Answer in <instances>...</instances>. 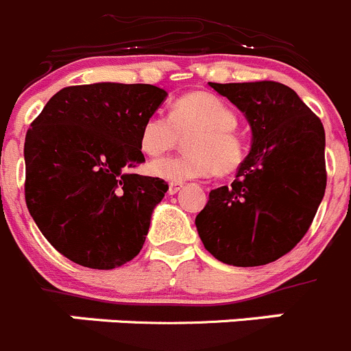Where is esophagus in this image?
Returning <instances> with one entry per match:
<instances>
[{"instance_id":"esophagus-1","label":"esophagus","mask_w":351,"mask_h":351,"mask_svg":"<svg viewBox=\"0 0 351 351\" xmlns=\"http://www.w3.org/2000/svg\"><path fill=\"white\" fill-rule=\"evenodd\" d=\"M182 183H176V182H171V183H169V186H168V194L169 195H175L176 194V192H178L180 191V189H182Z\"/></svg>"}]
</instances>
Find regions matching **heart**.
Instances as JSON below:
<instances>
[{
  "label": "heart",
  "mask_w": 351,
  "mask_h": 351,
  "mask_svg": "<svg viewBox=\"0 0 351 351\" xmlns=\"http://www.w3.org/2000/svg\"><path fill=\"white\" fill-rule=\"evenodd\" d=\"M237 114L227 101L206 91H194L173 101L169 116L154 112L140 130V149L145 156L159 157L186 136V154L152 160L147 169L168 182L234 175L247 157V140L237 130Z\"/></svg>",
  "instance_id": "heart-1"
}]
</instances>
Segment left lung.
I'll list each match as a JSON object with an SVG mask.
<instances>
[{
    "instance_id": "8db88e82",
    "label": "left lung",
    "mask_w": 351,
    "mask_h": 351,
    "mask_svg": "<svg viewBox=\"0 0 351 351\" xmlns=\"http://www.w3.org/2000/svg\"><path fill=\"white\" fill-rule=\"evenodd\" d=\"M245 114L253 145L232 185L209 192L195 218L206 250L227 265L260 267L289 253L326 192V133L296 91L275 81L209 83Z\"/></svg>"
}]
</instances>
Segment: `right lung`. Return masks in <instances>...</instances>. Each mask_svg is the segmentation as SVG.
<instances>
[{
    "mask_svg": "<svg viewBox=\"0 0 351 351\" xmlns=\"http://www.w3.org/2000/svg\"><path fill=\"white\" fill-rule=\"evenodd\" d=\"M166 95L152 84L67 86L31 123L25 204L47 241L74 263L110 270L143 247L168 183L128 169L145 160L140 130Z\"/></svg>",
    "mask_w": 351,
    "mask_h": 351,
    "instance_id": "obj_1",
    "label": "right lung"
}]
</instances>
